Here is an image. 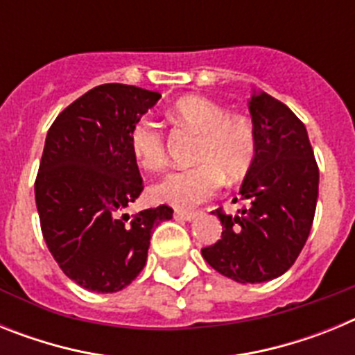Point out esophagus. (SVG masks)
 I'll return each mask as SVG.
<instances>
[{
    "label": "esophagus",
    "mask_w": 355,
    "mask_h": 355,
    "mask_svg": "<svg viewBox=\"0 0 355 355\" xmlns=\"http://www.w3.org/2000/svg\"><path fill=\"white\" fill-rule=\"evenodd\" d=\"M174 215L178 218H183V220H193L197 216V211H187V209H175Z\"/></svg>",
    "instance_id": "esophagus-1"
}]
</instances>
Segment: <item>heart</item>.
I'll return each mask as SVG.
<instances>
[{"label": "heart", "instance_id": "b5f03b06", "mask_svg": "<svg viewBox=\"0 0 355 355\" xmlns=\"http://www.w3.org/2000/svg\"><path fill=\"white\" fill-rule=\"evenodd\" d=\"M172 115L183 126L199 131L196 167L168 174L150 188L153 199L188 209L215 196L227 180H241L258 155V131L243 115H227L220 105L200 96H188L172 106ZM135 162L146 171H162L167 165L165 135L158 122L142 117L130 133Z\"/></svg>", "mask_w": 355, "mask_h": 355}]
</instances>
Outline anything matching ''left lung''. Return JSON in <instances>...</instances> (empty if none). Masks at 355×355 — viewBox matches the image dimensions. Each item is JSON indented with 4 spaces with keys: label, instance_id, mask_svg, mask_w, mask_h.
I'll return each mask as SVG.
<instances>
[{
    "label": "left lung",
    "instance_id": "1",
    "mask_svg": "<svg viewBox=\"0 0 355 355\" xmlns=\"http://www.w3.org/2000/svg\"><path fill=\"white\" fill-rule=\"evenodd\" d=\"M258 155L241 184L238 215L215 209L222 236L202 258L238 283L283 275L311 231L320 172L306 126L284 103L261 92L249 103ZM238 200V199H234Z\"/></svg>",
    "mask_w": 355,
    "mask_h": 355
}]
</instances>
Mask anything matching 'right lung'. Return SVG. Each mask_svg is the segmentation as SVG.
Listing matches in <instances>:
<instances>
[{"label": "right lung", "instance_id": "add662e5", "mask_svg": "<svg viewBox=\"0 0 355 355\" xmlns=\"http://www.w3.org/2000/svg\"><path fill=\"white\" fill-rule=\"evenodd\" d=\"M159 97L133 85H99L48 131L35 180L40 229L62 272L85 290L126 288L146 266L153 227L172 218L167 205L122 213L144 190L131 128Z\"/></svg>", "mask_w": 355, "mask_h": 355}]
</instances>
